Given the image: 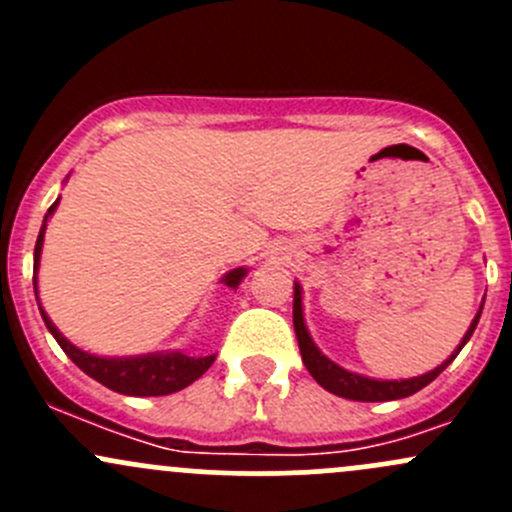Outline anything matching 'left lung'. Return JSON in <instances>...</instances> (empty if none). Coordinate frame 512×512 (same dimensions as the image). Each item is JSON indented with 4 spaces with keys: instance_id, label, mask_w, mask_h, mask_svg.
<instances>
[{
    "instance_id": "1",
    "label": "left lung",
    "mask_w": 512,
    "mask_h": 512,
    "mask_svg": "<svg viewBox=\"0 0 512 512\" xmlns=\"http://www.w3.org/2000/svg\"><path fill=\"white\" fill-rule=\"evenodd\" d=\"M480 312H483V307L478 309L476 319L471 322V327H468L466 337L461 339V344H458L456 352L451 354V359L443 361L441 366H436V369L428 371V374L414 376V379L379 381V379H369V376H361V374H354V371L342 369V366L334 364L332 359H327V356L319 352L317 344H314L312 337H309L307 324H304L302 289H299V285H294V304H292L294 334H297L299 352H302V361H304V366H307V371L314 376V381H317L322 389L332 391L334 396H342V399H352V401H396V399H406V396L421 391L423 386L431 384V381L436 379V376L441 374V371L446 369L453 359H456L458 352L466 347V342L473 337V332H476Z\"/></svg>"
}]
</instances>
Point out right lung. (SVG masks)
I'll use <instances>...</instances> for the list:
<instances>
[{"instance_id":"add662e5","label":"right lung","mask_w":512,"mask_h":512,"mask_svg":"<svg viewBox=\"0 0 512 512\" xmlns=\"http://www.w3.org/2000/svg\"><path fill=\"white\" fill-rule=\"evenodd\" d=\"M59 200L49 208V213L44 215V225H41L39 237H36V247H34V294H39L36 289V270H39V260H41V245H44V230H46V220L51 218V213L56 210ZM247 275L245 267H237V270L227 272L223 277V282L227 287L237 289V285L242 282V277ZM41 319H44L46 329L54 334V339L59 342V347L64 349V354L79 366L84 374H89L91 379H96L98 384H103L106 389L118 391V394L126 396H165V394H175V391L185 389V386L193 384L195 379L205 374V371L213 366L215 354L210 356H185L180 352H170V354H141V356H123V359H106V356H96L89 352H81L79 347L69 342L59 329L54 327V322L49 319V314L41 309L39 304Z\"/></svg>"}]
</instances>
